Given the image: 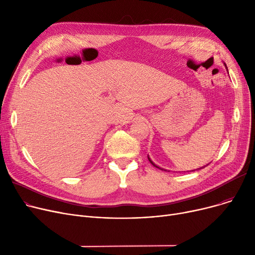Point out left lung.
<instances>
[{"instance_id":"obj_1","label":"left lung","mask_w":255,"mask_h":255,"mask_svg":"<svg viewBox=\"0 0 255 255\" xmlns=\"http://www.w3.org/2000/svg\"><path fill=\"white\" fill-rule=\"evenodd\" d=\"M225 67H226V65H225ZM226 69H227V67H226ZM148 158H149V157H148ZM149 161H150V162H151V163H152V164H153L155 167H157V168H159V169H161V168H160V167H158L156 164H154V163L151 161V160H150V158H149ZM202 168H204V167H202Z\"/></svg>"}]
</instances>
